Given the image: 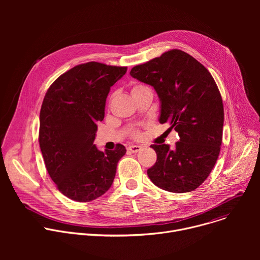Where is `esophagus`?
Returning a JSON list of instances; mask_svg holds the SVG:
<instances>
[{
  "label": "esophagus",
  "mask_w": 260,
  "mask_h": 260,
  "mask_svg": "<svg viewBox=\"0 0 260 260\" xmlns=\"http://www.w3.org/2000/svg\"><path fill=\"white\" fill-rule=\"evenodd\" d=\"M127 150L132 153H137L140 150H142V147L139 146V145H131V146L127 147Z\"/></svg>",
  "instance_id": "obj_1"
}]
</instances>
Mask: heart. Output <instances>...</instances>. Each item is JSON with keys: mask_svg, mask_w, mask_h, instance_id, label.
Here are the masks:
<instances>
[{"mask_svg": "<svg viewBox=\"0 0 260 260\" xmlns=\"http://www.w3.org/2000/svg\"><path fill=\"white\" fill-rule=\"evenodd\" d=\"M145 89H149V88L144 86V85H142V84H134V85H132V87H131V93H132V95H135L136 93H138V92H140V91H142V90H145ZM133 136H134L135 138H139L141 135H140V133H139L138 131H134V132H133Z\"/></svg>", "mask_w": 260, "mask_h": 260, "instance_id": "obj_1", "label": "heart"}]
</instances>
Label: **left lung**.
<instances>
[{
  "instance_id": "obj_1",
  "label": "left lung",
  "mask_w": 260,
  "mask_h": 260,
  "mask_svg": "<svg viewBox=\"0 0 260 260\" xmlns=\"http://www.w3.org/2000/svg\"><path fill=\"white\" fill-rule=\"evenodd\" d=\"M129 74L153 86L160 100L159 122H170L180 137L173 148L151 145L157 159L148 177L170 192L197 189L213 170L222 143L224 110L215 80L200 61L179 49L136 66Z\"/></svg>"
}]
</instances>
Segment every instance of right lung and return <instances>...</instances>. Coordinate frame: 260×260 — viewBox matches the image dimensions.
I'll use <instances>...</instances> for the list:
<instances>
[{"instance_id":"obj_1","label":"right lung","mask_w":260,"mask_h":260,"mask_svg":"<svg viewBox=\"0 0 260 260\" xmlns=\"http://www.w3.org/2000/svg\"><path fill=\"white\" fill-rule=\"evenodd\" d=\"M126 70L96 61L78 64L60 75L44 96L41 152L57 189L73 201L90 202L107 192L126 152L121 144L104 152L93 144L110 88Z\"/></svg>"}]
</instances>
